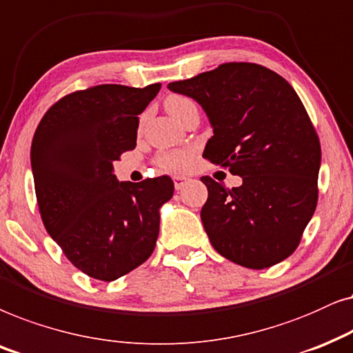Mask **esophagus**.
Wrapping results in <instances>:
<instances>
[{
  "label": "esophagus",
  "instance_id": "34e87169",
  "mask_svg": "<svg viewBox=\"0 0 353 353\" xmlns=\"http://www.w3.org/2000/svg\"><path fill=\"white\" fill-rule=\"evenodd\" d=\"M174 187H176V190H181L182 187L185 185V182H187V177H181V176H176L174 177Z\"/></svg>",
  "mask_w": 353,
  "mask_h": 353
}]
</instances>
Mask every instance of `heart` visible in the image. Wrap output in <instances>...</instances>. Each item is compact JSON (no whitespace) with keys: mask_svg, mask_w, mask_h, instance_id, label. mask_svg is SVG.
Here are the masks:
<instances>
[{"mask_svg":"<svg viewBox=\"0 0 353 353\" xmlns=\"http://www.w3.org/2000/svg\"><path fill=\"white\" fill-rule=\"evenodd\" d=\"M190 105H194V103H192L189 98L171 97L166 101V111L169 112V116H174ZM192 161H194V152H192V150H176V152L161 154L158 159L159 166H161L164 171L169 172L185 171V169H189L192 166Z\"/></svg>","mask_w":353,"mask_h":353,"instance_id":"b5f03b06","label":"heart"}]
</instances>
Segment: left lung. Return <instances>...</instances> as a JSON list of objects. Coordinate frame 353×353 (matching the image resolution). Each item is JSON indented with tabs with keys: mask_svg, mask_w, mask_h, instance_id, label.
<instances>
[{
	"mask_svg": "<svg viewBox=\"0 0 353 353\" xmlns=\"http://www.w3.org/2000/svg\"><path fill=\"white\" fill-rule=\"evenodd\" d=\"M168 88L208 117L203 157L242 177L231 190L201 177L200 216L214 250L250 270L292 255L316 208L321 147L290 83L263 65L228 63Z\"/></svg>",
	"mask_w": 353,
	"mask_h": 353,
	"instance_id": "8db88e82",
	"label": "left lung"
}]
</instances>
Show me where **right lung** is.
I'll return each instance as SVG.
<instances>
[{
  "label": "right lung",
  "mask_w": 353,
  "mask_h": 353,
  "mask_svg": "<svg viewBox=\"0 0 353 353\" xmlns=\"http://www.w3.org/2000/svg\"><path fill=\"white\" fill-rule=\"evenodd\" d=\"M161 83L97 85L61 98L32 140L35 194L46 231L87 276L114 281L147 261L159 210L174 194L169 176L119 182L112 161L137 145L139 114Z\"/></svg>",
  "instance_id": "add662e5"
}]
</instances>
